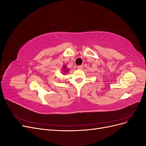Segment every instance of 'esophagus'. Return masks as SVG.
<instances>
[{
    "mask_svg": "<svg viewBox=\"0 0 146 146\" xmlns=\"http://www.w3.org/2000/svg\"><path fill=\"white\" fill-rule=\"evenodd\" d=\"M83 65H80V66H77V68L78 69H83Z\"/></svg>",
    "mask_w": 146,
    "mask_h": 146,
    "instance_id": "esophagus-1",
    "label": "esophagus"
}]
</instances>
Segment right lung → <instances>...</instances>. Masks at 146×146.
Returning a JSON list of instances; mask_svg holds the SVG:
<instances>
[{"instance_id": "right-lung-1", "label": "right lung", "mask_w": 146, "mask_h": 146, "mask_svg": "<svg viewBox=\"0 0 146 146\" xmlns=\"http://www.w3.org/2000/svg\"><path fill=\"white\" fill-rule=\"evenodd\" d=\"M63 69H64V72H67V71H68V69H66L65 68V66H64V68H63Z\"/></svg>"}]
</instances>
